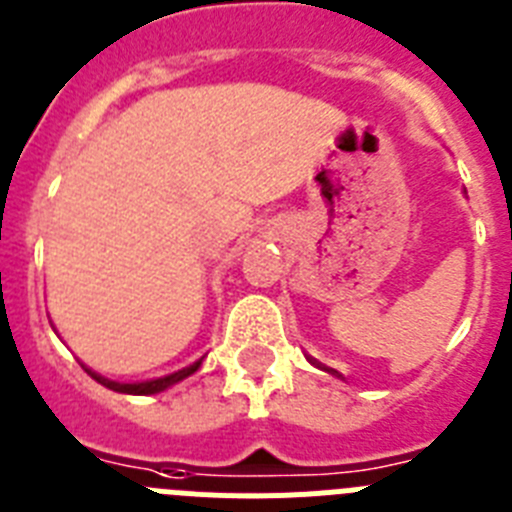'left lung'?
Listing matches in <instances>:
<instances>
[{
	"label": "left lung",
	"instance_id": "1",
	"mask_svg": "<svg viewBox=\"0 0 512 512\" xmlns=\"http://www.w3.org/2000/svg\"><path fill=\"white\" fill-rule=\"evenodd\" d=\"M317 366H319V363H317ZM319 368H324V366H319ZM324 371H330V368H324ZM330 373H335V371H330Z\"/></svg>",
	"mask_w": 512,
	"mask_h": 512
}]
</instances>
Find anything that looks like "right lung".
Masks as SVG:
<instances>
[{
  "mask_svg": "<svg viewBox=\"0 0 512 512\" xmlns=\"http://www.w3.org/2000/svg\"><path fill=\"white\" fill-rule=\"evenodd\" d=\"M198 366H201V361L193 363V366H188V368H182V371H177V373H170V376H164V379L144 381V384H118V381L102 379V376L92 373L90 368H87V373H92V379H97L102 386H108V389L123 391V394H139V397H146V394H157V391H162V389H167V386L177 384V381H182L185 376H190V373L198 371Z\"/></svg>",
  "mask_w": 512,
  "mask_h": 512,
  "instance_id": "add662e5",
  "label": "right lung"
}]
</instances>
